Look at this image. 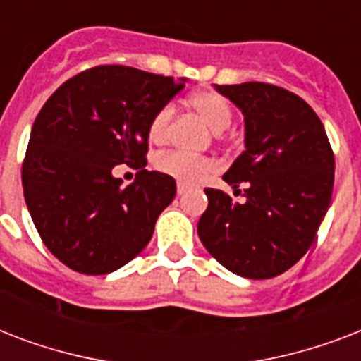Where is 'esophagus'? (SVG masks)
I'll list each match as a JSON object with an SVG mask.
<instances>
[{
	"label": "esophagus",
	"mask_w": 361,
	"mask_h": 361,
	"mask_svg": "<svg viewBox=\"0 0 361 361\" xmlns=\"http://www.w3.org/2000/svg\"><path fill=\"white\" fill-rule=\"evenodd\" d=\"M185 192H187V187L181 185V183H180V185H178V195L181 197V195H185Z\"/></svg>",
	"instance_id": "1"
}]
</instances>
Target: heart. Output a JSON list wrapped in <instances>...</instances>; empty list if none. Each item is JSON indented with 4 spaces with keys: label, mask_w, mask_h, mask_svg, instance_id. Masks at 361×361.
I'll return each mask as SVG.
<instances>
[{
    "label": "heart",
    "mask_w": 361,
    "mask_h": 361,
    "mask_svg": "<svg viewBox=\"0 0 361 361\" xmlns=\"http://www.w3.org/2000/svg\"><path fill=\"white\" fill-rule=\"evenodd\" d=\"M191 109L198 114V118L208 125L209 130L215 135H221L223 130L231 127L234 120V112H232L231 103L226 101L223 95L215 92H197L192 93L189 99ZM172 118V106L166 104L161 110L155 112L149 125H147V136L153 144H161L166 138L169 133V123ZM155 169L161 174L169 176L172 180L180 181L183 185H191L197 183L202 176L214 170V163L209 159L204 157H191L185 153L170 152L163 153L155 159Z\"/></svg>",
    "instance_id": "b5f03b06"
}]
</instances>
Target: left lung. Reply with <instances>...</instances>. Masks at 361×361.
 I'll return each instance as SVG.
<instances>
[{
    "instance_id": "left-lung-1",
    "label": "left lung",
    "mask_w": 361,
    "mask_h": 361,
    "mask_svg": "<svg viewBox=\"0 0 361 361\" xmlns=\"http://www.w3.org/2000/svg\"><path fill=\"white\" fill-rule=\"evenodd\" d=\"M214 87L245 121V149L223 176L234 192L245 187V200L206 189L198 238L232 274L269 279L314 241L330 208L334 152L319 116L294 93L262 82Z\"/></svg>"
}]
</instances>
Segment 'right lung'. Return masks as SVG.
I'll return each mask as SVG.
<instances>
[{"mask_svg": "<svg viewBox=\"0 0 361 361\" xmlns=\"http://www.w3.org/2000/svg\"><path fill=\"white\" fill-rule=\"evenodd\" d=\"M185 82L101 65L73 76L44 103L31 127L22 185L39 236L65 266L112 274L149 243L176 181L144 169L147 125ZM118 164L139 169L127 188L111 174Z\"/></svg>", "mask_w": 361, "mask_h": 361, "instance_id": "add662e5", "label": "right lung"}]
</instances>
